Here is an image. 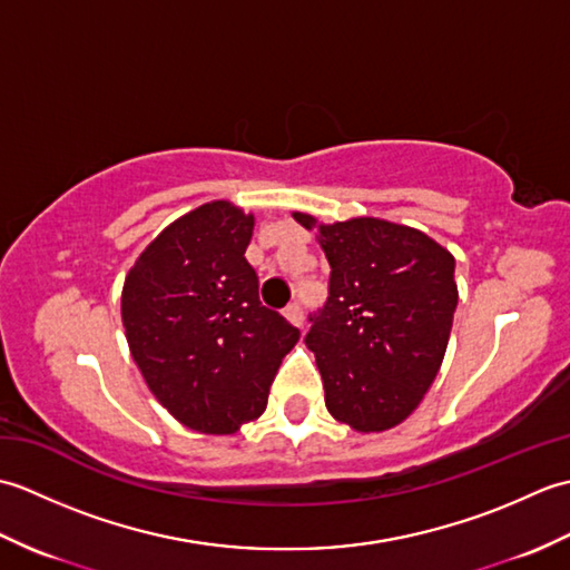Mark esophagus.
Returning a JSON list of instances; mask_svg holds the SVG:
<instances>
[{
	"instance_id": "34e87169",
	"label": "esophagus",
	"mask_w": 570,
	"mask_h": 570,
	"mask_svg": "<svg viewBox=\"0 0 570 570\" xmlns=\"http://www.w3.org/2000/svg\"><path fill=\"white\" fill-rule=\"evenodd\" d=\"M284 316H286L288 323L304 325V306H301L298 301H292V304H288V306L284 308Z\"/></svg>"
}]
</instances>
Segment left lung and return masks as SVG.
<instances>
[{"mask_svg":"<svg viewBox=\"0 0 570 570\" xmlns=\"http://www.w3.org/2000/svg\"><path fill=\"white\" fill-rule=\"evenodd\" d=\"M306 229L316 217L294 213ZM328 301L311 313L325 406L370 433L402 423L429 392L458 306L455 259L414 227L377 217L321 225Z\"/></svg>","mask_w":570,"mask_h":570,"instance_id":"left-lung-1","label":"left lung"}]
</instances>
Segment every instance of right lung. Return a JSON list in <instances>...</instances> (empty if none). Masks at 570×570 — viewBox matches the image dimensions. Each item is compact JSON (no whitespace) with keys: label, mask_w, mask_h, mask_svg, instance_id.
I'll return each mask as SVG.
<instances>
[{"label":"right lung","mask_w":570,"mask_h":570,"mask_svg":"<svg viewBox=\"0 0 570 570\" xmlns=\"http://www.w3.org/2000/svg\"><path fill=\"white\" fill-rule=\"evenodd\" d=\"M252 227L233 203H205L168 225L125 278L131 357L171 416L200 433H235L257 419L301 335L262 306L245 257Z\"/></svg>","instance_id":"1"}]
</instances>
